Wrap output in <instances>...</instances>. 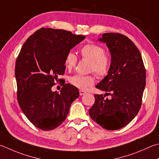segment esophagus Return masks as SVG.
Returning <instances> with one entry per match:
<instances>
[{
	"label": "esophagus",
	"instance_id": "1",
	"mask_svg": "<svg viewBox=\"0 0 159 159\" xmlns=\"http://www.w3.org/2000/svg\"><path fill=\"white\" fill-rule=\"evenodd\" d=\"M85 93H86V92L85 91L81 90V89H80V90H79V94H80V96H82V95H84Z\"/></svg>",
	"mask_w": 159,
	"mask_h": 159
}]
</instances>
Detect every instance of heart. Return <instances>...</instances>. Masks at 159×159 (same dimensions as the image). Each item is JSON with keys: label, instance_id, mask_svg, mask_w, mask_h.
Listing matches in <instances>:
<instances>
[{"label": "heart", "instance_id": "obj_1", "mask_svg": "<svg viewBox=\"0 0 159 159\" xmlns=\"http://www.w3.org/2000/svg\"><path fill=\"white\" fill-rule=\"evenodd\" d=\"M80 56L82 59L89 61V71L103 78L107 76L111 65V58L102 46L94 43H88L80 48ZM77 57L73 51H69L65 58V65L69 70L74 69L77 64ZM71 85L81 90H85L94 84L95 78L93 75L82 76L74 75L70 78Z\"/></svg>", "mask_w": 159, "mask_h": 159}]
</instances>
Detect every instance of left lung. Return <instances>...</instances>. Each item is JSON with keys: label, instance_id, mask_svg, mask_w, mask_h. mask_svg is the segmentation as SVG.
Returning a JSON list of instances; mask_svg holds the SVG:
<instances>
[{"label": "left lung", "instance_id": "1", "mask_svg": "<svg viewBox=\"0 0 159 159\" xmlns=\"http://www.w3.org/2000/svg\"><path fill=\"white\" fill-rule=\"evenodd\" d=\"M101 42L106 43L111 53L109 73L96 88L111 95L95 94L89 114L98 125L107 130H117L132 121L139 112L146 84V70L136 46L120 33H103Z\"/></svg>", "mask_w": 159, "mask_h": 159}]
</instances>
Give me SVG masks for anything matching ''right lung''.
<instances>
[{
  "instance_id": "right-lung-1",
  "label": "right lung",
  "mask_w": 159,
  "mask_h": 159,
  "mask_svg": "<svg viewBox=\"0 0 159 159\" xmlns=\"http://www.w3.org/2000/svg\"><path fill=\"white\" fill-rule=\"evenodd\" d=\"M85 39L70 31L42 28L23 45L15 64L17 100L30 122L43 131L57 128L65 120L79 89L70 83L60 92L51 88L65 73L67 53Z\"/></svg>"
}]
</instances>
